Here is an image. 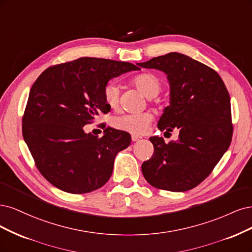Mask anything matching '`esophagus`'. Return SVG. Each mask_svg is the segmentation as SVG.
<instances>
[{
    "mask_svg": "<svg viewBox=\"0 0 252 252\" xmlns=\"http://www.w3.org/2000/svg\"><path fill=\"white\" fill-rule=\"evenodd\" d=\"M141 136H138V135H132V140L133 141H138V140H140L141 139Z\"/></svg>",
    "mask_w": 252,
    "mask_h": 252,
    "instance_id": "obj_1",
    "label": "esophagus"
}]
</instances>
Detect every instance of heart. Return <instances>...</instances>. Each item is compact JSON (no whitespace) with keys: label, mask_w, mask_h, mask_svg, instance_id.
I'll return each mask as SVG.
<instances>
[{"label":"heart","mask_w":252,"mask_h":252,"mask_svg":"<svg viewBox=\"0 0 252 252\" xmlns=\"http://www.w3.org/2000/svg\"><path fill=\"white\" fill-rule=\"evenodd\" d=\"M132 84L148 98L157 96L162 89V79L152 72L137 74L133 77ZM119 95V88L115 83H109L103 88V99L111 109L118 108ZM153 118V115L148 112L141 114H124L114 118L113 126L120 131L141 135L148 131Z\"/></svg>","instance_id":"heart-1"}]
</instances>
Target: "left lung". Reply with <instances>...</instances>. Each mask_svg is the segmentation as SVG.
<instances>
[{
    "instance_id": "8db88e82",
    "label": "left lung",
    "mask_w": 252,
    "mask_h": 252,
    "mask_svg": "<svg viewBox=\"0 0 252 252\" xmlns=\"http://www.w3.org/2000/svg\"><path fill=\"white\" fill-rule=\"evenodd\" d=\"M138 64L167 75L170 102L158 128L165 133L179 129L177 141L150 138L154 154L142 163V174L156 189L189 190L206 179L229 148L233 131L229 93L214 69L188 55L172 52Z\"/></svg>"
}]
</instances>
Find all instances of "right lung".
Masks as SVG:
<instances>
[{
    "label": "right lung",
    "instance_id": "1",
    "mask_svg": "<svg viewBox=\"0 0 252 252\" xmlns=\"http://www.w3.org/2000/svg\"><path fill=\"white\" fill-rule=\"evenodd\" d=\"M139 69L131 63L80 58L47 68L37 77L22 131L47 181L70 193L90 192L108 182L117 153L128 147L131 135L107 127L99 138L85 133L84 126L110 112L103 99L109 80Z\"/></svg>",
    "mask_w": 252,
    "mask_h": 252
}]
</instances>
